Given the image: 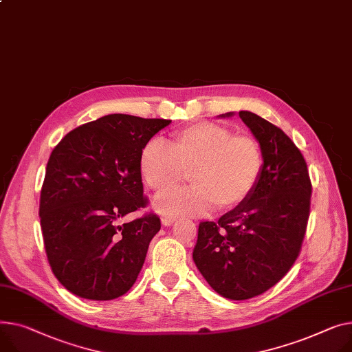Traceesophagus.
Returning a JSON list of instances; mask_svg holds the SVG:
<instances>
[{
	"instance_id": "34e87169",
	"label": "esophagus",
	"mask_w": 352,
	"mask_h": 352,
	"mask_svg": "<svg viewBox=\"0 0 352 352\" xmlns=\"http://www.w3.org/2000/svg\"><path fill=\"white\" fill-rule=\"evenodd\" d=\"M174 218H168V217H164L162 219H161V223L164 225V226H171L173 223H174Z\"/></svg>"
}]
</instances>
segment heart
Instances as JSON below:
<instances>
[{
    "mask_svg": "<svg viewBox=\"0 0 352 352\" xmlns=\"http://www.w3.org/2000/svg\"><path fill=\"white\" fill-rule=\"evenodd\" d=\"M140 170L155 198L158 212L168 218L202 217L217 206L230 210L253 194L263 171V153L249 134H233L217 123H195L175 131L170 147L148 142L140 155ZM192 173L195 185L171 190Z\"/></svg>",
    "mask_w": 352,
    "mask_h": 352,
    "instance_id": "heart-1",
    "label": "heart"
}]
</instances>
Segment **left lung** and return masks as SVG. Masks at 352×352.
Here are the masks:
<instances>
[{
  "label": "left lung",
  "mask_w": 352,
  "mask_h": 352,
  "mask_svg": "<svg viewBox=\"0 0 352 352\" xmlns=\"http://www.w3.org/2000/svg\"><path fill=\"white\" fill-rule=\"evenodd\" d=\"M239 117L261 144L262 177L241 206L218 222L199 223L192 253L208 285L230 300L265 293L292 269L306 235L311 198L306 160L290 137L252 111H239Z\"/></svg>",
  "instance_id": "1"
}]
</instances>
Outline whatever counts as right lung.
Here are the masks:
<instances>
[{
    "label": "right lung",
    "mask_w": 352,
    "mask_h": 352,
    "mask_svg": "<svg viewBox=\"0 0 352 352\" xmlns=\"http://www.w3.org/2000/svg\"><path fill=\"white\" fill-rule=\"evenodd\" d=\"M171 120L109 114L69 131L54 148L39 199L43 245L60 285L82 298L127 293L161 228L146 208L140 155Z\"/></svg>",
    "instance_id": "1"
}]
</instances>
